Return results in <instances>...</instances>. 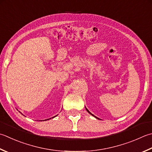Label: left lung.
Wrapping results in <instances>:
<instances>
[{
    "label": "left lung",
    "instance_id": "1",
    "mask_svg": "<svg viewBox=\"0 0 152 152\" xmlns=\"http://www.w3.org/2000/svg\"><path fill=\"white\" fill-rule=\"evenodd\" d=\"M86 111H88V113H90V114H91V115H92V116H94V117H96V118H97V119H99V118H97V117H96V116H94V115H92V114H91V113H90V111H88V109H87V108H86Z\"/></svg>",
    "mask_w": 152,
    "mask_h": 152
}]
</instances>
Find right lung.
<instances>
[{"label": "right lung", "mask_w": 152, "mask_h": 152, "mask_svg": "<svg viewBox=\"0 0 152 152\" xmlns=\"http://www.w3.org/2000/svg\"><path fill=\"white\" fill-rule=\"evenodd\" d=\"M56 116H57V115H56ZM56 116H55V117H53V118H54V117H56ZM47 120H49V118H48V119H46L45 121H47Z\"/></svg>", "instance_id": "1"}]
</instances>
